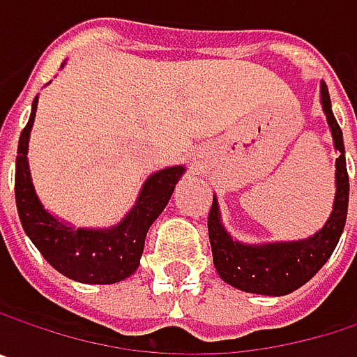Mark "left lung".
I'll use <instances>...</instances> for the list:
<instances>
[{
  "label": "left lung",
  "mask_w": 357,
  "mask_h": 357,
  "mask_svg": "<svg viewBox=\"0 0 357 357\" xmlns=\"http://www.w3.org/2000/svg\"><path fill=\"white\" fill-rule=\"evenodd\" d=\"M322 109L326 113L335 149L339 151V159L335 163L337 172V194L335 206L321 231L302 242L287 244H266V246H246L234 242L229 234L223 229L219 219L217 200L213 198L208 211V240L213 250V262L221 279L242 291L262 294V296H285L306 281H310L322 264L328 260L337 246L345 219H347V202H349V176L345 165V146L341 128L331 111V97L326 84L321 86Z\"/></svg>",
  "instance_id": "left-lung-1"
}]
</instances>
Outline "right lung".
Here are the masks:
<instances>
[{
  "label": "right lung",
  "mask_w": 357,
  "mask_h": 357,
  "mask_svg": "<svg viewBox=\"0 0 357 357\" xmlns=\"http://www.w3.org/2000/svg\"><path fill=\"white\" fill-rule=\"evenodd\" d=\"M36 99L26 128L18 140L16 206L20 223L43 258L68 279L109 285L128 279L140 264L144 238L153 221L169 202L183 167H169L146 179L136 206L111 229H72L53 219L38 202L29 172V136L35 121Z\"/></svg>",
  "instance_id": "add662e5"
}]
</instances>
